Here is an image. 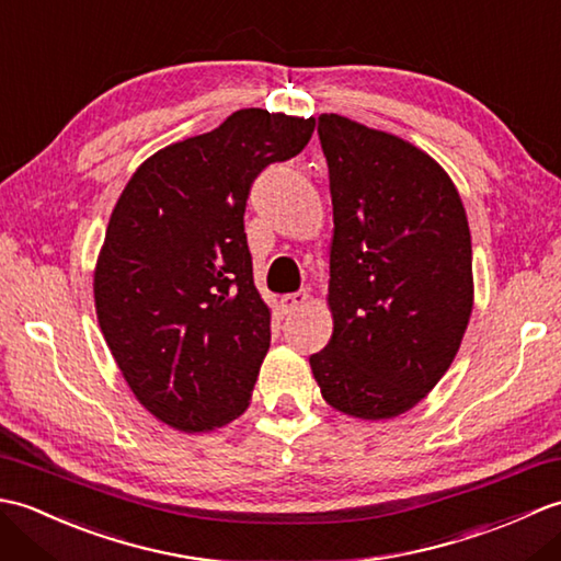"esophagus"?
I'll return each instance as SVG.
<instances>
[{
	"instance_id": "obj_1",
	"label": "esophagus",
	"mask_w": 561,
	"mask_h": 561,
	"mask_svg": "<svg viewBox=\"0 0 561 561\" xmlns=\"http://www.w3.org/2000/svg\"><path fill=\"white\" fill-rule=\"evenodd\" d=\"M306 301H308V291H294V294L282 296V306L287 308V311H299Z\"/></svg>"
}]
</instances>
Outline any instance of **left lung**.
<instances>
[{
    "instance_id": "obj_1",
    "label": "left lung",
    "mask_w": 561,
    "mask_h": 561,
    "mask_svg": "<svg viewBox=\"0 0 561 561\" xmlns=\"http://www.w3.org/2000/svg\"><path fill=\"white\" fill-rule=\"evenodd\" d=\"M330 175L335 330L311 354L320 392L359 420L414 408L456 356L472 313V245L456 185L396 135L318 117Z\"/></svg>"
}]
</instances>
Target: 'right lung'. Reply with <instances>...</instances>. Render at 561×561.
Masks as SVG:
<instances>
[{
    "label": "right lung",
    "mask_w": 561,
    "mask_h": 561,
    "mask_svg": "<svg viewBox=\"0 0 561 561\" xmlns=\"http://www.w3.org/2000/svg\"><path fill=\"white\" fill-rule=\"evenodd\" d=\"M316 121L243 108L129 178L93 277L103 337L137 400L181 432L236 420L270 347L245 238L250 185Z\"/></svg>",
    "instance_id": "1"
}]
</instances>
